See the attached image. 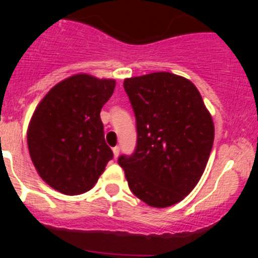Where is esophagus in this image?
<instances>
[{"mask_svg": "<svg viewBox=\"0 0 258 258\" xmlns=\"http://www.w3.org/2000/svg\"><path fill=\"white\" fill-rule=\"evenodd\" d=\"M112 152H113V157H115V159H117L118 154H120V147H118V146H116V147H113Z\"/></svg>", "mask_w": 258, "mask_h": 258, "instance_id": "esophagus-1", "label": "esophagus"}]
</instances>
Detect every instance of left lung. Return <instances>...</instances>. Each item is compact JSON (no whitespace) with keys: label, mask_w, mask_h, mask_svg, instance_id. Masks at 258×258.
<instances>
[{"label":"left lung","mask_w":258,"mask_h":258,"mask_svg":"<svg viewBox=\"0 0 258 258\" xmlns=\"http://www.w3.org/2000/svg\"><path fill=\"white\" fill-rule=\"evenodd\" d=\"M134 116L137 145L118 165L129 188L155 208L181 202L208 163L214 125L197 86L184 77L155 72L124 81Z\"/></svg>","instance_id":"obj_1"}]
</instances>
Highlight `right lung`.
I'll return each instance as SVG.
<instances>
[{
	"mask_svg": "<svg viewBox=\"0 0 258 258\" xmlns=\"http://www.w3.org/2000/svg\"><path fill=\"white\" fill-rule=\"evenodd\" d=\"M115 85V80L75 75L56 84L36 108L27 136L29 155L54 190L86 192L113 157L104 140L101 109Z\"/></svg>",
	"mask_w": 258,
	"mask_h": 258,
	"instance_id": "1",
	"label": "right lung"
}]
</instances>
